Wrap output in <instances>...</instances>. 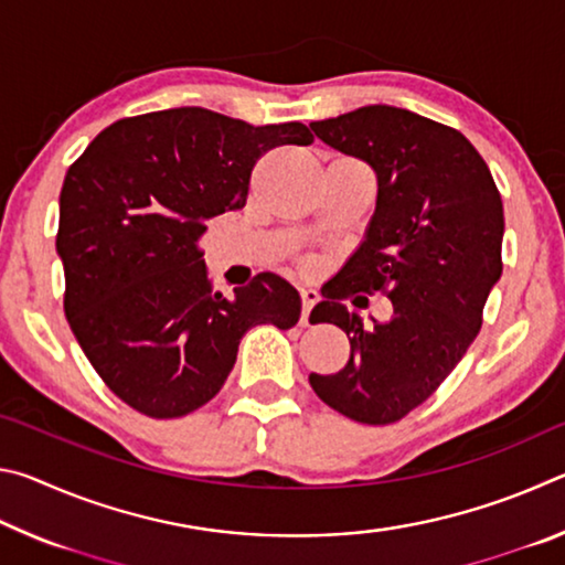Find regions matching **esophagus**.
I'll use <instances>...</instances> for the list:
<instances>
[{"label": "esophagus", "mask_w": 565, "mask_h": 565, "mask_svg": "<svg viewBox=\"0 0 565 565\" xmlns=\"http://www.w3.org/2000/svg\"><path fill=\"white\" fill-rule=\"evenodd\" d=\"M319 301V291L301 289V323H309V313Z\"/></svg>", "instance_id": "1"}]
</instances>
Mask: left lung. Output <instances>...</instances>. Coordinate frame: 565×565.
Wrapping results in <instances>:
<instances>
[{"label": "left lung", "instance_id": "1", "mask_svg": "<svg viewBox=\"0 0 565 565\" xmlns=\"http://www.w3.org/2000/svg\"><path fill=\"white\" fill-rule=\"evenodd\" d=\"M311 129L371 164L379 196L366 242L311 311L313 323L347 331L351 356L339 374H311L309 384L347 418L386 426L424 404L481 331L503 271L501 194L461 131L408 109L371 104ZM359 290L388 295L395 317L363 328L340 303Z\"/></svg>", "mask_w": 565, "mask_h": 565}]
</instances>
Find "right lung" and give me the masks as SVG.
Returning <instances> with one entry per match:
<instances>
[{"label":"right lung","mask_w":565,"mask_h":565,"mask_svg":"<svg viewBox=\"0 0 565 565\" xmlns=\"http://www.w3.org/2000/svg\"><path fill=\"white\" fill-rule=\"evenodd\" d=\"M311 141L301 121L254 127L179 107L114 121L66 171L64 313L124 404L186 416L222 391L248 329L299 321V294L276 274H256L232 299L214 291L199 238L209 218L244 209L266 151Z\"/></svg>","instance_id":"1"}]
</instances>
